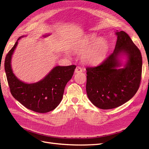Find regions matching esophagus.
<instances>
[{
    "label": "esophagus",
    "mask_w": 149,
    "mask_h": 149,
    "mask_svg": "<svg viewBox=\"0 0 149 149\" xmlns=\"http://www.w3.org/2000/svg\"><path fill=\"white\" fill-rule=\"evenodd\" d=\"M83 71V70L81 68L80 66H76V69H75V71L74 72L76 73H81V72Z\"/></svg>",
    "instance_id": "obj_1"
}]
</instances>
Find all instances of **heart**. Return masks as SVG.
<instances>
[{
	"instance_id": "1",
	"label": "heart",
	"mask_w": 149,
	"mask_h": 149,
	"mask_svg": "<svg viewBox=\"0 0 149 149\" xmlns=\"http://www.w3.org/2000/svg\"><path fill=\"white\" fill-rule=\"evenodd\" d=\"M79 53H83V59L90 65H97L106 58L109 44L104 38H97L96 35L91 34L84 38L76 48Z\"/></svg>"
}]
</instances>
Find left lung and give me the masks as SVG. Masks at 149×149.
Here are the masks:
<instances>
[{
    "instance_id": "1",
    "label": "left lung",
    "mask_w": 149,
    "mask_h": 149,
    "mask_svg": "<svg viewBox=\"0 0 149 149\" xmlns=\"http://www.w3.org/2000/svg\"><path fill=\"white\" fill-rule=\"evenodd\" d=\"M115 49L101 64L87 67L86 93L93 104L102 109L118 107L129 101L139 89L141 81L142 58L139 49L124 31H116ZM128 61L124 69L120 55Z\"/></svg>"
}]
</instances>
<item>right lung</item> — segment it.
<instances>
[{
  "label": "right lung",
  "mask_w": 149,
  "mask_h": 149,
  "mask_svg": "<svg viewBox=\"0 0 149 149\" xmlns=\"http://www.w3.org/2000/svg\"><path fill=\"white\" fill-rule=\"evenodd\" d=\"M20 38L7 53L4 63L12 95L24 106L34 112L46 113L53 111L61 101L66 84L73 76L76 66H55L37 83L27 84L22 81L13 74L11 66L12 56Z\"/></svg>",
  "instance_id": "add662e5"
}]
</instances>
